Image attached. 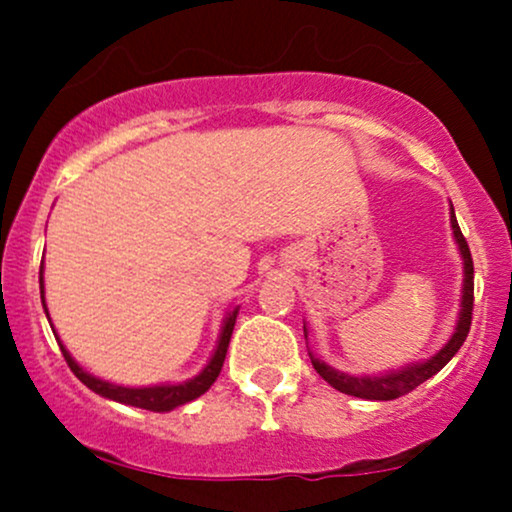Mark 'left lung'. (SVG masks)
<instances>
[{"label": "left lung", "instance_id": "1", "mask_svg": "<svg viewBox=\"0 0 512 512\" xmlns=\"http://www.w3.org/2000/svg\"><path fill=\"white\" fill-rule=\"evenodd\" d=\"M450 228H452V238H455L457 250H460L462 257V298H460V313H457V322H455V332L452 337L445 342V346L440 351H436L431 358L426 361H416L409 363V366H402L397 370H387V373H378V375H351L344 373V370L332 368L330 363L320 361V358L310 354V363L317 373L322 375V380H327L334 390L344 392V395L351 397H361V399H373V402H390V399H397L407 392L419 387L421 383H426L428 378L438 373L445 363L450 361L452 356L460 351V346L467 339L469 325H472V305H474V264H472V252H469L467 240H464L460 226H457L455 219V209L450 204ZM305 332V342H308V327L303 325Z\"/></svg>", "mask_w": 512, "mask_h": 512}]
</instances>
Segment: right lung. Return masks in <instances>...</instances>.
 Masks as SVG:
<instances>
[{"instance_id": "add662e5", "label": "right lung", "mask_w": 512, "mask_h": 512, "mask_svg": "<svg viewBox=\"0 0 512 512\" xmlns=\"http://www.w3.org/2000/svg\"><path fill=\"white\" fill-rule=\"evenodd\" d=\"M43 269L45 267H43V264H40V301H43L45 313H48V305H45ZM238 310H240V305H236V308H233L231 313H226V317H223V325H221V332H219V342H216L214 354H211V358L207 361V366L199 370L195 378L182 380V383H163V385H146V387L117 385V383H110V380H103V378H96V375H91V373H88V370H84V368L79 366V363L74 361V356L69 354L67 346H64L62 339L57 337L55 325H50V327H52V332H55L57 344H60L64 361L69 363L72 373L81 380V383L88 387V390H93V392H96V395H101L105 399H113V402L129 404V407H139V409H149V411H173V409L182 407V404L192 402V399L202 397L204 392H207L209 387L214 385V380L219 378L223 361H226L228 342H231L233 327H236ZM48 320H50V313H48Z\"/></svg>"}]
</instances>
